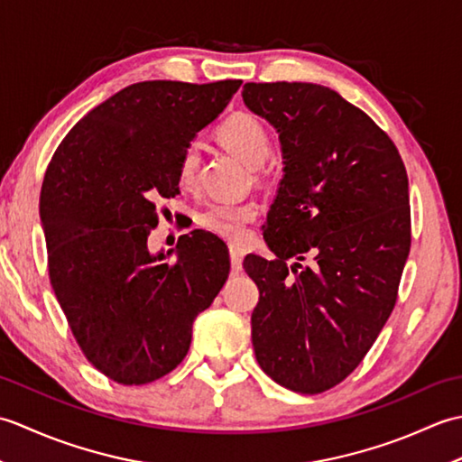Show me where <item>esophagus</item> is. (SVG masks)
<instances>
[{
	"label": "esophagus",
	"mask_w": 462,
	"mask_h": 462,
	"mask_svg": "<svg viewBox=\"0 0 462 462\" xmlns=\"http://www.w3.org/2000/svg\"><path fill=\"white\" fill-rule=\"evenodd\" d=\"M242 258H244V248L232 244L230 246V262H232V272L238 273L242 272Z\"/></svg>",
	"instance_id": "esophagus-1"
}]
</instances>
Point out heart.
I'll return each instance as SVG.
<instances>
[{"label": "heart", "mask_w": 462, "mask_h": 462, "mask_svg": "<svg viewBox=\"0 0 462 462\" xmlns=\"http://www.w3.org/2000/svg\"><path fill=\"white\" fill-rule=\"evenodd\" d=\"M216 134H218V139L226 149L236 154L248 166H254V169L266 162L270 156V133L256 116L248 113H236L228 116L218 126V133ZM199 162V146H186L179 162V180L182 186L194 184ZM256 214L258 206L254 202H216L200 214V224L222 238L242 242L246 238V226L256 218Z\"/></svg>", "instance_id": "b5f03b06"}]
</instances>
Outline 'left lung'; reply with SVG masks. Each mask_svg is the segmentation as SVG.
<instances>
[{
  "mask_svg": "<svg viewBox=\"0 0 462 462\" xmlns=\"http://www.w3.org/2000/svg\"><path fill=\"white\" fill-rule=\"evenodd\" d=\"M242 99L278 131L283 159L262 226L276 260H244L260 290L254 353L282 387L323 393L395 308L411 248L407 171L387 133L328 87L246 83Z\"/></svg>",
  "mask_w": 462,
  "mask_h": 462,
  "instance_id": "left-lung-1",
  "label": "left lung"
}]
</instances>
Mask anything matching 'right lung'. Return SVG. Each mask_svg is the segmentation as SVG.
I'll use <instances>...</instances> for the list:
<instances>
[{"mask_svg": "<svg viewBox=\"0 0 462 462\" xmlns=\"http://www.w3.org/2000/svg\"><path fill=\"white\" fill-rule=\"evenodd\" d=\"M240 85L125 87L67 133L47 166L39 216L49 280L85 357L123 385H144L179 365L194 318L228 278L230 260L214 234H184L156 256L146 240L159 224L154 202L180 192L186 146Z\"/></svg>", "mask_w": 462, "mask_h": 462, "instance_id": "add662e5", "label": "right lung"}]
</instances>
